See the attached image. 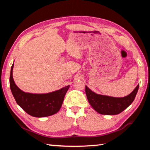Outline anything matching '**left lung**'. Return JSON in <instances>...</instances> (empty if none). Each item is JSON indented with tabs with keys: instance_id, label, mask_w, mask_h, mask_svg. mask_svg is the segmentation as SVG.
I'll return each mask as SVG.
<instances>
[{
	"instance_id": "obj_1",
	"label": "left lung",
	"mask_w": 150,
	"mask_h": 150,
	"mask_svg": "<svg viewBox=\"0 0 150 150\" xmlns=\"http://www.w3.org/2000/svg\"><path fill=\"white\" fill-rule=\"evenodd\" d=\"M139 85H137L130 95L122 98L101 95L96 94L85 87L87 99L92 107L101 115H115L120 113L133 102L138 92Z\"/></svg>"
}]
</instances>
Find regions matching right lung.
I'll return each instance as SVG.
<instances>
[{
  "label": "right lung",
  "mask_w": 150,
  "mask_h": 150,
  "mask_svg": "<svg viewBox=\"0 0 150 150\" xmlns=\"http://www.w3.org/2000/svg\"><path fill=\"white\" fill-rule=\"evenodd\" d=\"M12 64L10 75V87L15 100L28 115L34 117H45L57 112L62 105L63 99L69 85L47 94L24 93L14 83L12 77Z\"/></svg>",
  "instance_id": "add662e5"
}]
</instances>
